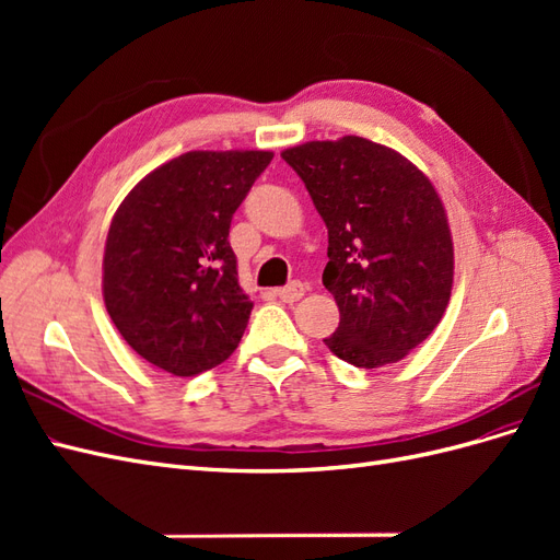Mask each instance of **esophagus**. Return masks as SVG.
Segmentation results:
<instances>
[{
	"label": "esophagus",
	"mask_w": 560,
	"mask_h": 560,
	"mask_svg": "<svg viewBox=\"0 0 560 560\" xmlns=\"http://www.w3.org/2000/svg\"><path fill=\"white\" fill-rule=\"evenodd\" d=\"M303 292H306V290H303L301 282H290L287 287H280V290H276V296L284 303H294L303 296Z\"/></svg>",
	"instance_id": "esophagus-1"
}]
</instances>
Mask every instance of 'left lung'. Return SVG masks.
Instances as JSON below:
<instances>
[{"mask_svg": "<svg viewBox=\"0 0 560 560\" xmlns=\"http://www.w3.org/2000/svg\"><path fill=\"white\" fill-rule=\"evenodd\" d=\"M282 159L329 231L322 282L341 322L325 346L360 369L404 360L434 331L453 287L451 229L432 182L358 135L284 149Z\"/></svg>", "mask_w": 560, "mask_h": 560, "instance_id": "left-lung-1", "label": "left lung"}]
</instances>
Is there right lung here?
I'll return each instance as SVG.
<instances>
[{
	"label": "right lung",
	"instance_id": "1",
	"mask_svg": "<svg viewBox=\"0 0 560 560\" xmlns=\"http://www.w3.org/2000/svg\"><path fill=\"white\" fill-rule=\"evenodd\" d=\"M270 151H186L135 184L105 243L103 296L126 343L173 376H198L238 348L254 303L229 243Z\"/></svg>",
	"mask_w": 560,
	"mask_h": 560
}]
</instances>
